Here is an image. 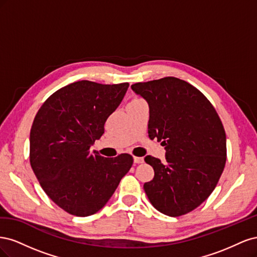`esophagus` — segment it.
<instances>
[{"label":"esophagus","instance_id":"1","mask_svg":"<svg viewBox=\"0 0 257 257\" xmlns=\"http://www.w3.org/2000/svg\"><path fill=\"white\" fill-rule=\"evenodd\" d=\"M134 163L135 164H142V163H144V158L134 157Z\"/></svg>","mask_w":257,"mask_h":257}]
</instances>
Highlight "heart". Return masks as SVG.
<instances>
[{
  "label": "heart",
  "instance_id": "1",
  "mask_svg": "<svg viewBox=\"0 0 257 257\" xmlns=\"http://www.w3.org/2000/svg\"><path fill=\"white\" fill-rule=\"evenodd\" d=\"M139 102H144V100H143V99H141V98H135V99L132 100L131 103H139Z\"/></svg>",
  "mask_w": 257,
  "mask_h": 257
}]
</instances>
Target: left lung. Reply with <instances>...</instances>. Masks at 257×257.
I'll use <instances>...</instances> for the list:
<instances>
[{"instance_id":"1","label":"left lung","mask_w":257,"mask_h":257,"mask_svg":"<svg viewBox=\"0 0 257 257\" xmlns=\"http://www.w3.org/2000/svg\"><path fill=\"white\" fill-rule=\"evenodd\" d=\"M149 105L148 133L165 146L166 163L147 155L154 178L144 184L152 206L183 215L209 197L226 162V135L211 103L192 84L175 77L131 85Z\"/></svg>"}]
</instances>
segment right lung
Wrapping results in <instances>:
<instances>
[{
	"label": "right lung",
	"mask_w": 257,
	"mask_h": 257,
	"mask_svg": "<svg viewBox=\"0 0 257 257\" xmlns=\"http://www.w3.org/2000/svg\"><path fill=\"white\" fill-rule=\"evenodd\" d=\"M127 88V82L77 81L54 92L35 115L30 133L31 166L45 193L69 214L96 213L133 165L127 153L109 159L90 152Z\"/></svg>",
	"instance_id": "obj_1"
}]
</instances>
